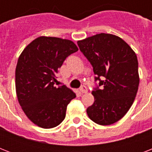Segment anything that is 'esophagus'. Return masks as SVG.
<instances>
[{
  "mask_svg": "<svg viewBox=\"0 0 152 152\" xmlns=\"http://www.w3.org/2000/svg\"><path fill=\"white\" fill-rule=\"evenodd\" d=\"M80 93H82V94L87 93L88 92V88H86L85 86H82L80 88Z\"/></svg>",
  "mask_w": 152,
  "mask_h": 152,
  "instance_id": "obj_1",
  "label": "esophagus"
}]
</instances>
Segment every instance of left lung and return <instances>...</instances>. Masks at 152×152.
Returning <instances> with one entry per match:
<instances>
[{"instance_id":"left-lung-1","label":"left lung","mask_w":152,"mask_h":152,"mask_svg":"<svg viewBox=\"0 0 152 152\" xmlns=\"http://www.w3.org/2000/svg\"><path fill=\"white\" fill-rule=\"evenodd\" d=\"M77 43L102 86L92 91L95 102L87 113L98 125H112L126 114L137 95L140 83L137 54L127 42L112 34L100 33Z\"/></svg>"}]
</instances>
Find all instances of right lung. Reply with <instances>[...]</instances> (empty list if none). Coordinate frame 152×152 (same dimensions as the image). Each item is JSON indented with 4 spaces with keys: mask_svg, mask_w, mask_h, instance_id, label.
<instances>
[{
    "mask_svg": "<svg viewBox=\"0 0 152 152\" xmlns=\"http://www.w3.org/2000/svg\"><path fill=\"white\" fill-rule=\"evenodd\" d=\"M78 50L73 42L40 36L29 43L18 59L15 91L23 111L34 125L43 129L63 121L68 104L76 97L65 85L55 87L56 74L68 56Z\"/></svg>",
    "mask_w": 152,
    "mask_h": 152,
    "instance_id": "right-lung-1",
    "label": "right lung"
}]
</instances>
